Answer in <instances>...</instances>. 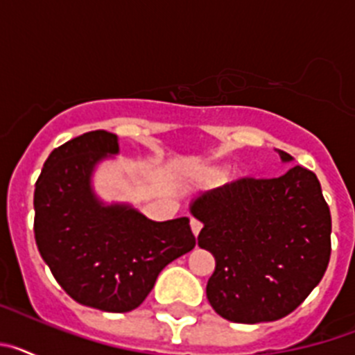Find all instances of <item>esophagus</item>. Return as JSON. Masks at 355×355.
<instances>
[{
  "mask_svg": "<svg viewBox=\"0 0 355 355\" xmlns=\"http://www.w3.org/2000/svg\"><path fill=\"white\" fill-rule=\"evenodd\" d=\"M190 225H192V231H193V234H199L200 233V229H202V222L200 220H197V218H192V220H190Z\"/></svg>",
  "mask_w": 355,
  "mask_h": 355,
  "instance_id": "1",
  "label": "esophagus"
}]
</instances>
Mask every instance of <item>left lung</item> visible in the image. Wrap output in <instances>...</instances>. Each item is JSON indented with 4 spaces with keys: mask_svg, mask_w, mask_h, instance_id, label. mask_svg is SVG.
<instances>
[{
    "mask_svg": "<svg viewBox=\"0 0 355 355\" xmlns=\"http://www.w3.org/2000/svg\"><path fill=\"white\" fill-rule=\"evenodd\" d=\"M284 162L291 156L279 150ZM192 213L199 245L215 256L209 304L236 324L274 322L295 311L331 259V211L311 171L281 178L243 175L205 193Z\"/></svg>",
    "mask_w": 355,
    "mask_h": 355,
    "instance_id": "1",
    "label": "left lung"
}]
</instances>
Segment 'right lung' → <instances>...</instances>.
I'll use <instances>...</instances> for the list:
<instances>
[{"mask_svg": "<svg viewBox=\"0 0 355 355\" xmlns=\"http://www.w3.org/2000/svg\"><path fill=\"white\" fill-rule=\"evenodd\" d=\"M117 150L105 130L69 140L48 156L33 193L35 241L53 277L71 299L106 313L139 307L159 272L196 247L187 216L155 222L97 202L90 172Z\"/></svg>", "mask_w": 355, "mask_h": 355, "instance_id": "right-lung-1", "label": "right lung"}]
</instances>
